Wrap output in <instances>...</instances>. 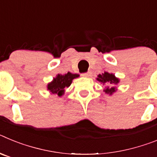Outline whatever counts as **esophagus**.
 <instances>
[{"mask_svg": "<svg viewBox=\"0 0 157 157\" xmlns=\"http://www.w3.org/2000/svg\"><path fill=\"white\" fill-rule=\"evenodd\" d=\"M90 75H91V73L90 71L86 72V73H82V76H83V77H90Z\"/></svg>", "mask_w": 157, "mask_h": 157, "instance_id": "1", "label": "esophagus"}]
</instances>
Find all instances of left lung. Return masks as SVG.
Wrapping results in <instances>:
<instances>
[{
  "label": "left lung",
  "instance_id": "obj_1",
  "mask_svg": "<svg viewBox=\"0 0 157 157\" xmlns=\"http://www.w3.org/2000/svg\"><path fill=\"white\" fill-rule=\"evenodd\" d=\"M97 80L102 83L104 86H107L105 89L104 90V92L105 94L112 95L113 93L116 91V87L115 86L120 82V79L115 76V75L110 74L109 72L105 71V73L100 74L98 75Z\"/></svg>",
  "mask_w": 157,
  "mask_h": 157
}]
</instances>
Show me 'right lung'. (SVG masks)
Listing matches in <instances>:
<instances>
[{"mask_svg":"<svg viewBox=\"0 0 157 157\" xmlns=\"http://www.w3.org/2000/svg\"><path fill=\"white\" fill-rule=\"evenodd\" d=\"M79 77V75L72 74L67 72V74H58L56 78H54L51 82L47 86V90L52 94H57L59 97H61L64 94V89L69 87L72 82V80Z\"/></svg>","mask_w":157,"mask_h":157,"instance_id":"add662e5","label":"right lung"}]
</instances>
